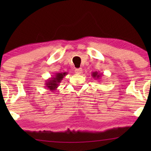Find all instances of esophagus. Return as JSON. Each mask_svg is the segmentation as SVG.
Listing matches in <instances>:
<instances>
[{"label":"esophagus","mask_w":151,"mask_h":151,"mask_svg":"<svg viewBox=\"0 0 151 151\" xmlns=\"http://www.w3.org/2000/svg\"><path fill=\"white\" fill-rule=\"evenodd\" d=\"M82 72V68H79V69H75V73L77 74H80Z\"/></svg>","instance_id":"34e87169"}]
</instances>
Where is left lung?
<instances>
[{"label":"left lung","mask_w":151,"mask_h":151,"mask_svg":"<svg viewBox=\"0 0 151 151\" xmlns=\"http://www.w3.org/2000/svg\"><path fill=\"white\" fill-rule=\"evenodd\" d=\"M92 77L96 80H99L100 79V77L102 76V73H100L98 71H94L92 72Z\"/></svg>","instance_id":"obj_1"}]
</instances>
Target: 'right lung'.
<instances>
[{"label":"right lung","mask_w":151,"mask_h":151,"mask_svg":"<svg viewBox=\"0 0 151 151\" xmlns=\"http://www.w3.org/2000/svg\"><path fill=\"white\" fill-rule=\"evenodd\" d=\"M67 75V72H63V73H56L53 77L49 78L48 80H46L45 83V86L48 90H50V91H55L58 87L60 83L62 80Z\"/></svg>","instance_id":"obj_1"}]
</instances>
